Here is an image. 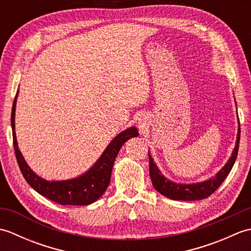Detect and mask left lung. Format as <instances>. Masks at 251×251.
<instances>
[{"instance_id": "8db88e82", "label": "left lung", "mask_w": 251, "mask_h": 251, "mask_svg": "<svg viewBox=\"0 0 251 251\" xmlns=\"http://www.w3.org/2000/svg\"><path fill=\"white\" fill-rule=\"evenodd\" d=\"M239 139H241V126L238 125L236 145L232 152V156L230 157V159H228L223 168L216 176L199 183H176L168 180L167 178H165L163 174L159 172L156 164L154 163L150 153H149V161H150V166H149V168H150V177L154 188L164 196L175 201H200L207 199L208 196H210L219 188L221 183L227 177V175L230 174L237 157Z\"/></svg>"}]
</instances>
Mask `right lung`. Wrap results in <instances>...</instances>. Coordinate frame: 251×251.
I'll use <instances>...</instances> for the list:
<instances>
[{
    "label": "right lung",
    "instance_id": "obj_1",
    "mask_svg": "<svg viewBox=\"0 0 251 251\" xmlns=\"http://www.w3.org/2000/svg\"><path fill=\"white\" fill-rule=\"evenodd\" d=\"M18 93V92H17ZM18 95V94H17ZM17 95L13 103L12 109V129H13V141L16 158L19 165L20 172L23 174L25 181L31 188H33L37 193L45 196L52 201L60 205H75L85 206L96 201L103 195L105 190L110 184L112 168L114 161L119 154L120 149L124 143L132 137L139 135L135 126L122 131L112 140L109 146L103 151L102 155L99 157L94 166L88 169L86 173L77 178L62 181H47L37 176L32 170L21 154L15 132V111L16 102H17Z\"/></svg>",
    "mask_w": 251,
    "mask_h": 251
}]
</instances>
